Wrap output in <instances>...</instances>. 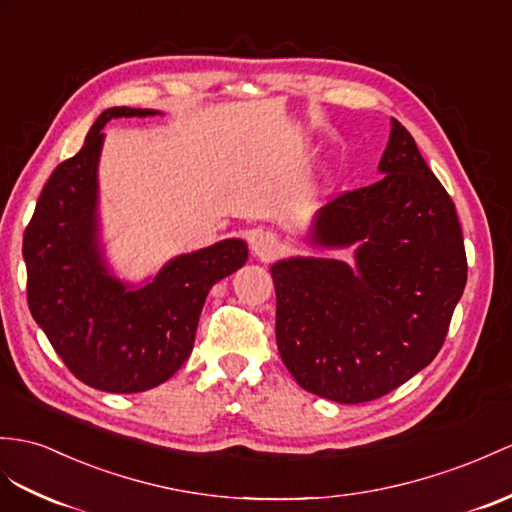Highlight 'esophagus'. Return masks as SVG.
<instances>
[{"instance_id":"1","label":"esophagus","mask_w":512,"mask_h":512,"mask_svg":"<svg viewBox=\"0 0 512 512\" xmlns=\"http://www.w3.org/2000/svg\"><path fill=\"white\" fill-rule=\"evenodd\" d=\"M252 252L256 258L263 260V263H269L278 256L280 252V241L276 239V234L271 232H258L252 239Z\"/></svg>"}]
</instances>
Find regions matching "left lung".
I'll return each mask as SVG.
<instances>
[{
	"instance_id": "obj_1",
	"label": "left lung",
	"mask_w": 512,
	"mask_h": 512,
	"mask_svg": "<svg viewBox=\"0 0 512 512\" xmlns=\"http://www.w3.org/2000/svg\"><path fill=\"white\" fill-rule=\"evenodd\" d=\"M384 176L323 206L310 241L350 247L356 265L289 258L271 267L276 339L308 393L363 404L430 365L467 282L463 230L452 197L397 119Z\"/></svg>"
}]
</instances>
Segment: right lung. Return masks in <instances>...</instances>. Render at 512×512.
<instances>
[{
  "mask_svg": "<svg viewBox=\"0 0 512 512\" xmlns=\"http://www.w3.org/2000/svg\"><path fill=\"white\" fill-rule=\"evenodd\" d=\"M152 115L158 110H104L80 152L49 176L23 234L34 321L73 376L106 393L169 380L193 350L208 291L247 260V245L226 239L169 260L139 289L110 276L97 239L102 130L110 119Z\"/></svg>",
  "mask_w": 512,
  "mask_h": 512,
  "instance_id": "1",
  "label": "right lung"
}]
</instances>
